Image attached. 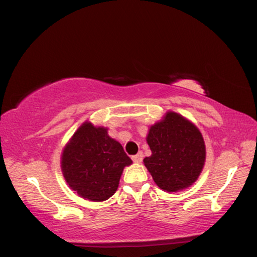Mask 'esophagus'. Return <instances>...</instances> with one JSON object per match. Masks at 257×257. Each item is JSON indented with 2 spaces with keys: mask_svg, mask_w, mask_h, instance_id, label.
I'll use <instances>...</instances> for the list:
<instances>
[{
  "mask_svg": "<svg viewBox=\"0 0 257 257\" xmlns=\"http://www.w3.org/2000/svg\"><path fill=\"white\" fill-rule=\"evenodd\" d=\"M132 160H133V162H135V163H141V162L143 161V153H142V152H139V153L136 155H133Z\"/></svg>",
  "mask_w": 257,
  "mask_h": 257,
  "instance_id": "obj_1",
  "label": "esophagus"
}]
</instances>
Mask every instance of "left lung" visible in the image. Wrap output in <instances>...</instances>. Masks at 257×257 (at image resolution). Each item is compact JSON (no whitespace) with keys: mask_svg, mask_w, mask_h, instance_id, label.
<instances>
[{"mask_svg":"<svg viewBox=\"0 0 257 257\" xmlns=\"http://www.w3.org/2000/svg\"><path fill=\"white\" fill-rule=\"evenodd\" d=\"M146 141L152 155L144 159V164L160 188L176 192L197 180L205 162V144L194 124L167 112L151 126Z\"/></svg>","mask_w":257,"mask_h":257,"instance_id":"1","label":"left lung"}]
</instances>
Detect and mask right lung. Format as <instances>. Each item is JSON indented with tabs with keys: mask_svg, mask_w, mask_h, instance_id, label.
I'll return each mask as SVG.
<instances>
[{
	"mask_svg": "<svg viewBox=\"0 0 257 257\" xmlns=\"http://www.w3.org/2000/svg\"><path fill=\"white\" fill-rule=\"evenodd\" d=\"M61 164L72 190L85 200L102 202L116 192L123 169L132 160L107 128L85 122L65 146Z\"/></svg>",
	"mask_w": 257,
	"mask_h": 257,
	"instance_id": "1",
	"label": "right lung"
}]
</instances>
